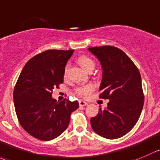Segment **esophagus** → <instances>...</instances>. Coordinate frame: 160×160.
I'll return each mask as SVG.
<instances>
[{
  "label": "esophagus",
  "mask_w": 160,
  "mask_h": 160,
  "mask_svg": "<svg viewBox=\"0 0 160 160\" xmlns=\"http://www.w3.org/2000/svg\"><path fill=\"white\" fill-rule=\"evenodd\" d=\"M79 105H80V106H85V105H88V102H84V101H79Z\"/></svg>",
  "instance_id": "obj_1"
}]
</instances>
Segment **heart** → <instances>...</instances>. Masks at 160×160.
Masks as SVG:
<instances>
[{"instance_id": "b5f03b06", "label": "heart", "mask_w": 160, "mask_h": 160, "mask_svg": "<svg viewBox=\"0 0 160 160\" xmlns=\"http://www.w3.org/2000/svg\"><path fill=\"white\" fill-rule=\"evenodd\" d=\"M78 63L80 65L82 68L84 69L87 72H89L91 69H94V62L91 59V58H89L88 56L86 55H83V56H80L78 58ZM69 64H67L65 67L64 69V77H66L67 76L68 70H69ZM94 90V86L92 84H86L83 85V86L77 87L75 89V92L77 95H79L80 97L82 98H87Z\"/></svg>"}]
</instances>
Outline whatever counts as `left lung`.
Returning a JSON list of instances; mask_svg holds the SVG:
<instances>
[{"mask_svg":"<svg viewBox=\"0 0 160 160\" xmlns=\"http://www.w3.org/2000/svg\"><path fill=\"white\" fill-rule=\"evenodd\" d=\"M88 49L98 58L103 71L99 98L109 99L107 108H100L98 114L91 119V128L105 138H119L131 131L142 111L144 93L140 72L118 48Z\"/></svg>","mask_w":160,"mask_h":160,"instance_id":"left-lung-1","label":"left lung"}]
</instances>
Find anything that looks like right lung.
I'll list each match as a JSON object with an SVG mask.
<instances>
[{
  "instance_id": "right-lung-1",
  "label": "right lung",
  "mask_w": 160,
  "mask_h": 160,
  "mask_svg": "<svg viewBox=\"0 0 160 160\" xmlns=\"http://www.w3.org/2000/svg\"><path fill=\"white\" fill-rule=\"evenodd\" d=\"M73 50H47L25 65L14 88L15 112L20 125L29 134L50 141L69 126L70 115L79 107L77 101L57 102L52 91L63 83L64 69Z\"/></svg>"
}]
</instances>
